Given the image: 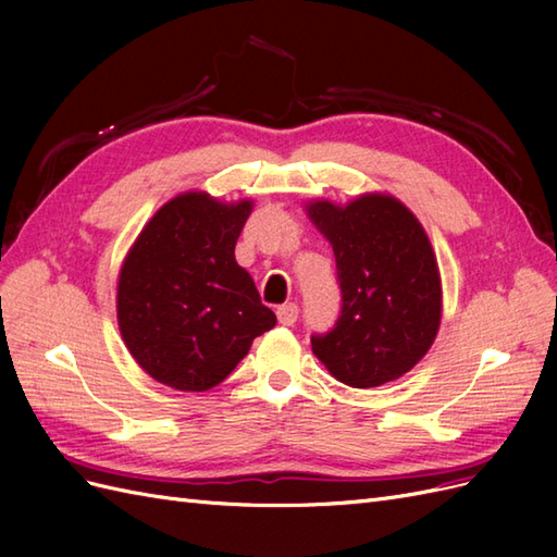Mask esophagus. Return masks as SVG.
Wrapping results in <instances>:
<instances>
[{"instance_id":"1","label":"esophagus","mask_w":557,"mask_h":557,"mask_svg":"<svg viewBox=\"0 0 557 557\" xmlns=\"http://www.w3.org/2000/svg\"><path fill=\"white\" fill-rule=\"evenodd\" d=\"M276 315H278V323H281V325H288V327H290V325L297 323L299 309H297V305H283V307H278Z\"/></svg>"}]
</instances>
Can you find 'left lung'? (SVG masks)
<instances>
[{
	"label": "left lung",
	"mask_w": 557,
	"mask_h": 557,
	"mask_svg": "<svg viewBox=\"0 0 557 557\" xmlns=\"http://www.w3.org/2000/svg\"><path fill=\"white\" fill-rule=\"evenodd\" d=\"M309 215L332 244L342 290L334 327L311 336L318 360L350 387L407 374L442 320V281L425 230L387 195H362L346 207L313 201Z\"/></svg>",
	"instance_id": "1"
}]
</instances>
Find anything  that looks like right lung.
I'll return each instance as SVG.
<instances>
[{
	"instance_id": "1",
	"label": "right lung",
	"mask_w": 557,
	"mask_h": 557,
	"mask_svg": "<svg viewBox=\"0 0 557 557\" xmlns=\"http://www.w3.org/2000/svg\"><path fill=\"white\" fill-rule=\"evenodd\" d=\"M250 201L174 197L150 218L117 281V325L148 376L201 393L225 381L252 339L276 325L234 246Z\"/></svg>"
}]
</instances>
